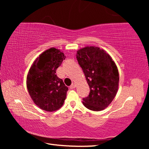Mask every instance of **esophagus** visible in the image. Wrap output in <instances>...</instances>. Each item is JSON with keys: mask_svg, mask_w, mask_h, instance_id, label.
<instances>
[{"mask_svg": "<svg viewBox=\"0 0 149 149\" xmlns=\"http://www.w3.org/2000/svg\"><path fill=\"white\" fill-rule=\"evenodd\" d=\"M76 87V84L75 83H73V84L70 85V89H74V88Z\"/></svg>", "mask_w": 149, "mask_h": 149, "instance_id": "esophagus-1", "label": "esophagus"}]
</instances>
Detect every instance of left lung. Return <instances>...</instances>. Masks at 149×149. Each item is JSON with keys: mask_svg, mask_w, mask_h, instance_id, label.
Masks as SVG:
<instances>
[{"mask_svg": "<svg viewBox=\"0 0 149 149\" xmlns=\"http://www.w3.org/2000/svg\"><path fill=\"white\" fill-rule=\"evenodd\" d=\"M76 58L90 88L83 104L91 110H104L114 100L119 87L116 64L104 49L95 46L79 49Z\"/></svg>", "mask_w": 149, "mask_h": 149, "instance_id": "left-lung-1", "label": "left lung"}]
</instances>
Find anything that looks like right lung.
<instances>
[{"mask_svg":"<svg viewBox=\"0 0 149 149\" xmlns=\"http://www.w3.org/2000/svg\"><path fill=\"white\" fill-rule=\"evenodd\" d=\"M65 56L54 47L45 50L30 67L26 85L33 101L41 109L53 112L64 104L68 88L56 74Z\"/></svg>","mask_w":149,"mask_h":149,"instance_id":"1","label":"right lung"}]
</instances>
